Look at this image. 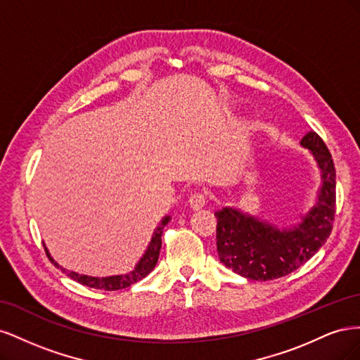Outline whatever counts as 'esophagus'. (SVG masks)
Returning a JSON list of instances; mask_svg holds the SVG:
<instances>
[{
	"label": "esophagus",
	"mask_w": 360,
	"mask_h": 360,
	"mask_svg": "<svg viewBox=\"0 0 360 360\" xmlns=\"http://www.w3.org/2000/svg\"><path fill=\"white\" fill-rule=\"evenodd\" d=\"M189 207L191 209H193V210H200V209H202V207L205 205V202H207V197L204 193H201V192H195V193H192L191 197H189Z\"/></svg>",
	"instance_id": "obj_1"
}]
</instances>
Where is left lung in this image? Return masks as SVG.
<instances>
[{"mask_svg": "<svg viewBox=\"0 0 360 360\" xmlns=\"http://www.w3.org/2000/svg\"><path fill=\"white\" fill-rule=\"evenodd\" d=\"M300 144L317 160L321 169V188L319 201L302 216L299 225L279 230L233 207H224L214 213L217 255L221 263L237 275L254 281L285 276L317 254L332 233L336 202L332 155L315 132L304 135Z\"/></svg>", "mask_w": 360, "mask_h": 360, "instance_id": "1", "label": "left lung"}]
</instances>
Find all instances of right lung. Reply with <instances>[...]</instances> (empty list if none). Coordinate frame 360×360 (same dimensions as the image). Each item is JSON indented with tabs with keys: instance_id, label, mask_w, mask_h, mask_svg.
<instances>
[{
	"instance_id": "1",
	"label": "right lung",
	"mask_w": 360,
	"mask_h": 360,
	"mask_svg": "<svg viewBox=\"0 0 360 360\" xmlns=\"http://www.w3.org/2000/svg\"><path fill=\"white\" fill-rule=\"evenodd\" d=\"M171 217L165 216L163 219L160 221V224L156 226V230L151 236V240L148 243V248L146 250V254L143 255L138 261V264L135 266V269L130 271V274L126 275H117V276H108V278H94V276H86V275H79L76 274V271H70L63 269L57 261H53V258L51 257V254L48 252V249L45 246L46 250V255L51 259V263L61 269L63 274H66L69 278H72L73 281L79 282L82 285H86L90 288H96V290H105V291H115V290H122L126 287H130L135 282L141 281L143 278H146L151 270L155 269L156 263H158V258H159V252H160V246H162V234H163V228L169 222Z\"/></svg>"
}]
</instances>
